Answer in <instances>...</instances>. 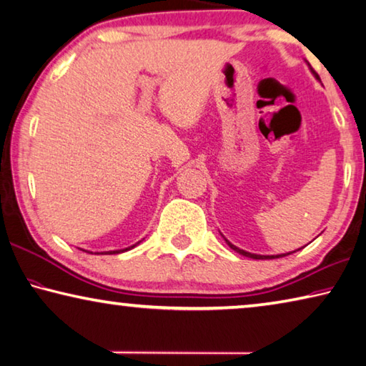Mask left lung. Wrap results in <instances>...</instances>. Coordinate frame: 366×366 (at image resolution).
<instances>
[{
	"instance_id": "left-lung-1",
	"label": "left lung",
	"mask_w": 366,
	"mask_h": 366,
	"mask_svg": "<svg viewBox=\"0 0 366 366\" xmlns=\"http://www.w3.org/2000/svg\"><path fill=\"white\" fill-rule=\"evenodd\" d=\"M305 62H307V61H305ZM307 65H309V69H310V71L312 73H314V76L318 79V81H320V78H318V75H317V73H315V70L314 69H312L310 67V64L307 62ZM225 242H227V244H229V247L232 248V249H234V251H237V252H240V254H243V256H247V257H251V259H275V257H283V256H288V254H291V252H295V251H291V252H287V254H277V256H274V254H272V256H262V254H252V252H248V251H244V249H240V248H237L235 247V244H232L229 240H225Z\"/></svg>"
}]
</instances>
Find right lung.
I'll list each match as a JSON object with an SVG mask.
<instances>
[{"label":"right lung","instance_id":"right-lung-1","mask_svg":"<svg viewBox=\"0 0 366 366\" xmlns=\"http://www.w3.org/2000/svg\"><path fill=\"white\" fill-rule=\"evenodd\" d=\"M139 243H136V244H132V247H128V248H124V249H115V251H107L109 254H118V252H124V251H129V249H132L134 247H137ZM107 252H105V254H107Z\"/></svg>","mask_w":366,"mask_h":366}]
</instances>
